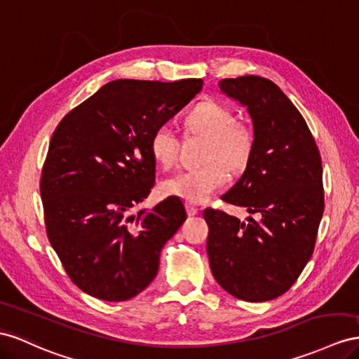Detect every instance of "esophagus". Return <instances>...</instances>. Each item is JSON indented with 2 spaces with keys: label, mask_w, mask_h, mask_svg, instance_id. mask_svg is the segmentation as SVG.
Returning a JSON list of instances; mask_svg holds the SVG:
<instances>
[{
  "label": "esophagus",
  "mask_w": 359,
  "mask_h": 359,
  "mask_svg": "<svg viewBox=\"0 0 359 359\" xmlns=\"http://www.w3.org/2000/svg\"><path fill=\"white\" fill-rule=\"evenodd\" d=\"M186 211H187L189 216H196L199 212V210L196 207H193L191 203H186Z\"/></svg>",
  "instance_id": "esophagus-1"
}]
</instances>
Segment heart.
Returning <instances> with one entry per match:
<instances>
[{"instance_id":"1","label":"heart","mask_w":359,"mask_h":359,"mask_svg":"<svg viewBox=\"0 0 359 359\" xmlns=\"http://www.w3.org/2000/svg\"><path fill=\"white\" fill-rule=\"evenodd\" d=\"M182 127L189 134L205 137V164L163 181L161 190L189 203H205L228 182V169L237 173L248 166L255 149V131L248 122L234 119L232 110L217 101L196 104L184 116ZM148 147L160 168L169 170L178 163L180 140L168 127L154 130Z\"/></svg>"}]
</instances>
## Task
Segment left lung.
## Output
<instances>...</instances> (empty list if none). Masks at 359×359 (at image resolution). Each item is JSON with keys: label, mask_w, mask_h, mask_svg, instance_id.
<instances>
[{"label": "left lung", "mask_w": 359, "mask_h": 359, "mask_svg": "<svg viewBox=\"0 0 359 359\" xmlns=\"http://www.w3.org/2000/svg\"><path fill=\"white\" fill-rule=\"evenodd\" d=\"M219 86L246 105L255 131L246 170L222 199L259 219L245 224L203 210L210 267L229 294L266 302L288 292L314 252L325 210L322 158L302 114L273 81L243 75Z\"/></svg>", "instance_id": "left-lung-1"}]
</instances>
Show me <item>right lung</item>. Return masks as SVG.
<instances>
[{
  "mask_svg": "<svg viewBox=\"0 0 359 359\" xmlns=\"http://www.w3.org/2000/svg\"><path fill=\"white\" fill-rule=\"evenodd\" d=\"M202 80H114L57 125L41 175L46 236L84 293L123 302L158 272L160 250L187 215L170 196L131 215L156 182L149 137L202 89Z\"/></svg>",
  "mask_w": 359,
  "mask_h": 359,
  "instance_id": "1",
  "label": "right lung"
}]
</instances>
